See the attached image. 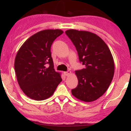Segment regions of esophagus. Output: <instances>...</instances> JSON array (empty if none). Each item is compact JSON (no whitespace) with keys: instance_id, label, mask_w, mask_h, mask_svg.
I'll return each instance as SVG.
<instances>
[{"instance_id":"obj_1","label":"esophagus","mask_w":131,"mask_h":131,"mask_svg":"<svg viewBox=\"0 0 131 131\" xmlns=\"http://www.w3.org/2000/svg\"><path fill=\"white\" fill-rule=\"evenodd\" d=\"M64 74L65 76H68V75L71 74V71L70 70H68L67 71H65V72H64Z\"/></svg>"}]
</instances>
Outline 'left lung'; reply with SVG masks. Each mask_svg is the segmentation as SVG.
<instances>
[{
	"label": "left lung",
	"instance_id": "obj_1",
	"mask_svg": "<svg viewBox=\"0 0 131 131\" xmlns=\"http://www.w3.org/2000/svg\"><path fill=\"white\" fill-rule=\"evenodd\" d=\"M76 47L83 69L75 71L78 85L71 89L73 95L85 102L97 100L105 92L112 81L114 64L106 43L95 34L86 31H66Z\"/></svg>",
	"mask_w": 131,
	"mask_h": 131
}]
</instances>
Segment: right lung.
Here are the masks:
<instances>
[{"mask_svg": "<svg viewBox=\"0 0 131 131\" xmlns=\"http://www.w3.org/2000/svg\"><path fill=\"white\" fill-rule=\"evenodd\" d=\"M61 30H45L31 36L16 55L15 71L23 92L31 99L41 101L52 95L62 81L53 69L51 48Z\"/></svg>", "mask_w": 131, "mask_h": 131, "instance_id": "obj_1", "label": "right lung"}]
</instances>
